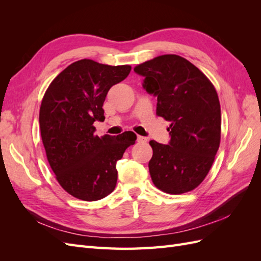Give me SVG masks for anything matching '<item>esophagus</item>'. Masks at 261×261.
<instances>
[{"instance_id":"34e87169","label":"esophagus","mask_w":261,"mask_h":261,"mask_svg":"<svg viewBox=\"0 0 261 261\" xmlns=\"http://www.w3.org/2000/svg\"><path fill=\"white\" fill-rule=\"evenodd\" d=\"M137 141L139 144H146L147 141H148V139H147V137H144V136H138L137 137Z\"/></svg>"}]
</instances>
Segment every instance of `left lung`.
Segmentation results:
<instances>
[{"label":"left lung","instance_id":"obj_1","mask_svg":"<svg viewBox=\"0 0 261 261\" xmlns=\"http://www.w3.org/2000/svg\"><path fill=\"white\" fill-rule=\"evenodd\" d=\"M156 97V114L171 122L168 145L150 140L149 172L168 194H183L206 177L220 146L221 109L215 87L186 59L165 54L134 68Z\"/></svg>","mask_w":261,"mask_h":261}]
</instances>
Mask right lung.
<instances>
[{
  "label": "right lung",
  "instance_id": "1",
  "mask_svg": "<svg viewBox=\"0 0 261 261\" xmlns=\"http://www.w3.org/2000/svg\"><path fill=\"white\" fill-rule=\"evenodd\" d=\"M130 69L81 60L55 77L44 93L39 123L46 158L60 185L78 199L94 201L111 194L116 161L135 144L133 132L100 138L93 126L105 120L102 106L110 88Z\"/></svg>",
  "mask_w": 261,
  "mask_h": 261
}]
</instances>
